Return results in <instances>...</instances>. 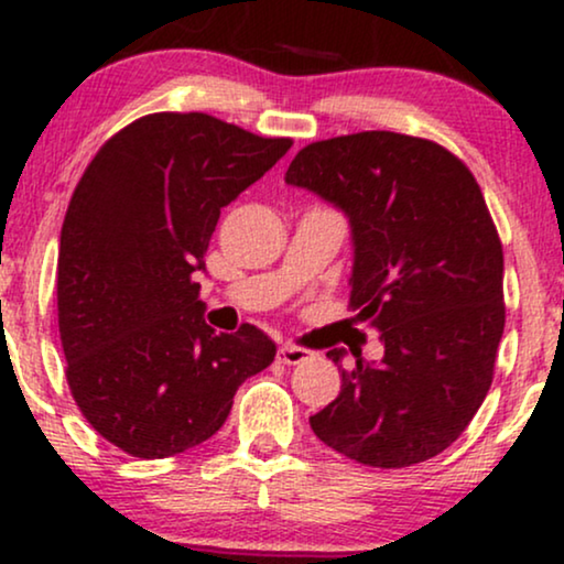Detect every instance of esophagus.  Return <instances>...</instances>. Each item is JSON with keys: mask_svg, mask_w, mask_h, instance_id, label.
<instances>
[{"mask_svg": "<svg viewBox=\"0 0 564 564\" xmlns=\"http://www.w3.org/2000/svg\"><path fill=\"white\" fill-rule=\"evenodd\" d=\"M307 358H310L307 349H302V347H296V345L278 347V360H281V364H286V366H300Z\"/></svg>", "mask_w": 564, "mask_h": 564, "instance_id": "esophagus-1", "label": "esophagus"}]
</instances>
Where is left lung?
Listing matches in <instances>:
<instances>
[{
    "instance_id": "8db88e82",
    "label": "left lung",
    "mask_w": 564,
    "mask_h": 564,
    "mask_svg": "<svg viewBox=\"0 0 564 564\" xmlns=\"http://www.w3.org/2000/svg\"><path fill=\"white\" fill-rule=\"evenodd\" d=\"M286 183L345 212L349 307L384 358L341 368V392L310 416L328 448L400 469L456 443L494 381L503 334V251L482 191L451 151L398 132L302 148ZM334 364L345 349L326 352Z\"/></svg>"
}]
</instances>
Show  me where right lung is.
Segmentation results:
<instances>
[{
    "label": "right lung",
    "mask_w": 564,
    "mask_h": 564,
    "mask_svg": "<svg viewBox=\"0 0 564 564\" xmlns=\"http://www.w3.org/2000/svg\"><path fill=\"white\" fill-rule=\"evenodd\" d=\"M289 148L209 113H151L84 170L61 230L57 326L76 405L129 456L196 448L273 364L257 326L217 334L204 321L196 273L223 206Z\"/></svg>",
    "instance_id": "obj_1"
}]
</instances>
